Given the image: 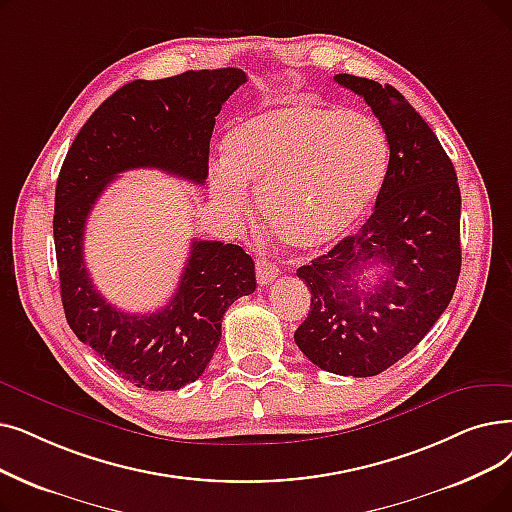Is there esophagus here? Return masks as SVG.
<instances>
[{"label":"esophagus","instance_id":"obj_1","mask_svg":"<svg viewBox=\"0 0 512 512\" xmlns=\"http://www.w3.org/2000/svg\"><path fill=\"white\" fill-rule=\"evenodd\" d=\"M255 265H257V282L261 286H268L278 278V268L268 257H259Z\"/></svg>","mask_w":512,"mask_h":512}]
</instances>
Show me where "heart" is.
I'll return each instance as SVG.
<instances>
[{
    "instance_id": "1",
    "label": "heart",
    "mask_w": 512,
    "mask_h": 512,
    "mask_svg": "<svg viewBox=\"0 0 512 512\" xmlns=\"http://www.w3.org/2000/svg\"><path fill=\"white\" fill-rule=\"evenodd\" d=\"M389 167L383 127L360 110L293 102L236 123L209 192L232 224L249 215V190L274 236L295 251L343 238L379 196Z\"/></svg>"
}]
</instances>
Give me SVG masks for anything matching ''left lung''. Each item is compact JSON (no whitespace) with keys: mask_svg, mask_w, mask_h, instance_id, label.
<instances>
[{"mask_svg":"<svg viewBox=\"0 0 512 512\" xmlns=\"http://www.w3.org/2000/svg\"><path fill=\"white\" fill-rule=\"evenodd\" d=\"M335 81L383 125L389 167L366 224L297 270L311 307L295 343L322 370L362 379L408 355L450 305L462 263L460 188L433 129L393 85ZM372 264L386 270L364 289L359 276Z\"/></svg>","mask_w":512,"mask_h":512,"instance_id":"obj_1","label":"left lung"}]
</instances>
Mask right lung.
<instances>
[{
  "mask_svg": "<svg viewBox=\"0 0 512 512\" xmlns=\"http://www.w3.org/2000/svg\"><path fill=\"white\" fill-rule=\"evenodd\" d=\"M242 83L247 75L230 66L131 81L94 110L62 163L54 244L66 322L140 389L175 391L205 372L228 307L255 291V263L238 244L194 240L169 303L152 314H127L96 291L85 268L87 217L106 186L129 169L154 167L205 184L215 117Z\"/></svg>",
  "mask_w": 512,
  "mask_h": 512,
  "instance_id": "obj_1",
  "label": "right lung"
}]
</instances>
